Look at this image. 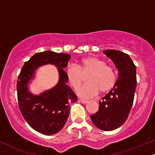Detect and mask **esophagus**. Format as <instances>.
Listing matches in <instances>:
<instances>
[{"label":"esophagus","instance_id":"esophagus-1","mask_svg":"<svg viewBox=\"0 0 155 155\" xmlns=\"http://www.w3.org/2000/svg\"><path fill=\"white\" fill-rule=\"evenodd\" d=\"M80 101H81L82 104H87V103L88 102L87 100H84V99H80Z\"/></svg>","mask_w":155,"mask_h":155}]
</instances>
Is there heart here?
I'll list each match as a JSON object with an SVG mask.
<instances>
[{
    "label": "heart",
    "mask_w": 155,
    "mask_h": 155,
    "mask_svg": "<svg viewBox=\"0 0 155 155\" xmlns=\"http://www.w3.org/2000/svg\"><path fill=\"white\" fill-rule=\"evenodd\" d=\"M85 85L78 91L83 98H91L101 91L105 94L110 92L116 83V74L111 66L104 60L94 56L82 59L78 65H69L66 69V76L69 84L74 91L81 86L84 78L87 75Z\"/></svg>",
    "instance_id": "b5f03b06"
}]
</instances>
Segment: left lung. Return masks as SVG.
I'll use <instances>...</instances> for the list:
<instances>
[{"instance_id": "left-lung-1", "label": "left lung", "mask_w": 155, "mask_h": 155, "mask_svg": "<svg viewBox=\"0 0 155 155\" xmlns=\"http://www.w3.org/2000/svg\"><path fill=\"white\" fill-rule=\"evenodd\" d=\"M118 70V78L111 91L99 101L98 111L91 116L96 127L113 131L127 121L132 107L137 87L136 66L126 53L110 49L104 51Z\"/></svg>"}]
</instances>
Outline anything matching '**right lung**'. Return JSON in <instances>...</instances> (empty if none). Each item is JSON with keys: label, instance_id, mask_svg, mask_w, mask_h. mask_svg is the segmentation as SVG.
Instances as JSON below:
<instances>
[{"label": "right lung", "instance_id": "1", "mask_svg": "<svg viewBox=\"0 0 155 155\" xmlns=\"http://www.w3.org/2000/svg\"><path fill=\"white\" fill-rule=\"evenodd\" d=\"M70 55L51 51L38 52L24 63L18 76L16 84L18 108L28 125L38 132L52 135L59 132L69 116L70 104L77 101V96L68 83L66 72ZM53 64L58 67L60 79L49 91L39 96H33L28 91L27 84L33 78L34 71L39 66Z\"/></svg>", "mask_w": 155, "mask_h": 155}]
</instances>
